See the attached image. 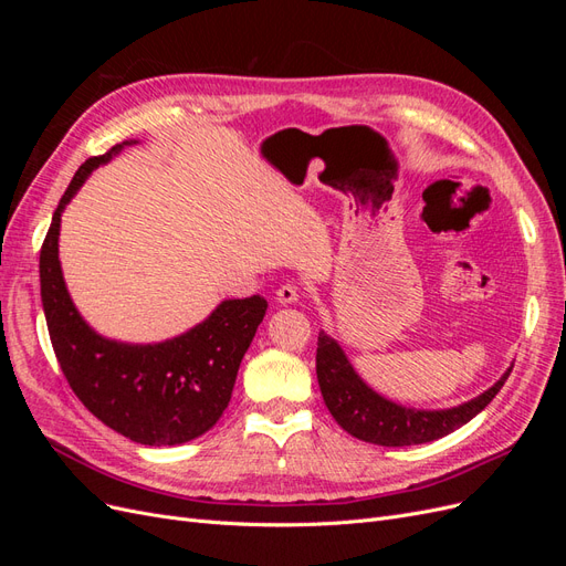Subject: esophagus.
Listing matches in <instances>:
<instances>
[{
    "instance_id": "obj_1",
    "label": "esophagus",
    "mask_w": 566,
    "mask_h": 566,
    "mask_svg": "<svg viewBox=\"0 0 566 566\" xmlns=\"http://www.w3.org/2000/svg\"><path fill=\"white\" fill-rule=\"evenodd\" d=\"M297 297H300V290L295 283H283L276 290V302H281V304H293V302H297Z\"/></svg>"
}]
</instances>
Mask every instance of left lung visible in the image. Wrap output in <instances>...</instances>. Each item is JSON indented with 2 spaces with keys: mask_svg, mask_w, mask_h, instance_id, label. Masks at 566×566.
I'll use <instances>...</instances> for the list:
<instances>
[{
  "mask_svg": "<svg viewBox=\"0 0 566 566\" xmlns=\"http://www.w3.org/2000/svg\"><path fill=\"white\" fill-rule=\"evenodd\" d=\"M512 366L503 378L476 399L449 410L403 408L375 394L347 361L335 339L318 333L316 375L323 401L342 430L352 437L378 443V447H416L455 432L493 401L510 378Z\"/></svg>",
  "mask_w": 566,
  "mask_h": 566,
  "instance_id": "8db88e82",
  "label": "left lung"
}]
</instances>
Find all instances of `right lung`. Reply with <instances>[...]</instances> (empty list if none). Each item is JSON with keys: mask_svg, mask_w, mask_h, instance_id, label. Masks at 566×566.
<instances>
[{"mask_svg": "<svg viewBox=\"0 0 566 566\" xmlns=\"http://www.w3.org/2000/svg\"><path fill=\"white\" fill-rule=\"evenodd\" d=\"M125 144L84 160L65 188L40 250L42 306L59 366L84 408L144 447H177L208 432L227 410L238 366L269 304L260 295L227 300L193 331L146 347L101 337L82 321L59 262L61 210L92 169Z\"/></svg>", "mask_w": 566, "mask_h": 566, "instance_id": "add662e5", "label": "right lung"}]
</instances>
